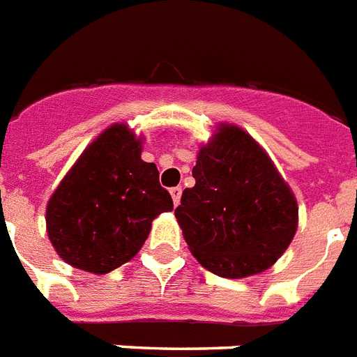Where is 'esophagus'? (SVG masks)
Wrapping results in <instances>:
<instances>
[{
	"mask_svg": "<svg viewBox=\"0 0 357 357\" xmlns=\"http://www.w3.org/2000/svg\"><path fill=\"white\" fill-rule=\"evenodd\" d=\"M181 192H183V188H181V187L170 188V196H172L174 205H179V202H181Z\"/></svg>",
	"mask_w": 357,
	"mask_h": 357,
	"instance_id": "esophagus-1",
	"label": "esophagus"
}]
</instances>
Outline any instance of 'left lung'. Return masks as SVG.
<instances>
[{
	"label": "left lung",
	"mask_w": 357,
	"mask_h": 357,
	"mask_svg": "<svg viewBox=\"0 0 357 357\" xmlns=\"http://www.w3.org/2000/svg\"><path fill=\"white\" fill-rule=\"evenodd\" d=\"M196 185L174 214L198 262L225 279L277 262L297 231V202L268 153L244 130L225 124L199 150Z\"/></svg>",
	"instance_id": "obj_1"
}]
</instances>
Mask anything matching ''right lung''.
Wrapping results in <instances>:
<instances>
[{
  "label": "right lung",
  "mask_w": 357,
  "mask_h": 357,
  "mask_svg": "<svg viewBox=\"0 0 357 357\" xmlns=\"http://www.w3.org/2000/svg\"><path fill=\"white\" fill-rule=\"evenodd\" d=\"M141 141L115 124L89 144L47 205V234L56 253L84 271L109 273L135 257L155 216L172 211Z\"/></svg>",
  "instance_id": "obj_1"
}]
</instances>
